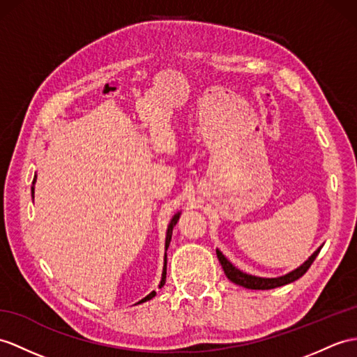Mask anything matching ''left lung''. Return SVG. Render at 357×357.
<instances>
[{"instance_id":"8db88e82","label":"left lung","mask_w":357,"mask_h":357,"mask_svg":"<svg viewBox=\"0 0 357 357\" xmlns=\"http://www.w3.org/2000/svg\"><path fill=\"white\" fill-rule=\"evenodd\" d=\"M319 251H321V247L300 268H297V269H295V271L286 274V275L277 277V279H264V277L250 275V274H245V273L239 271L238 268H234L229 262V260L224 257V255L221 253L220 250H216V256H218L220 264H221V266L224 269V274L227 275V279L230 282L236 283L239 286H244V288H247V289H274V288H279V286L292 283V282H295L297 279H300L301 275L306 274V271L310 268V265L314 264V260L317 259Z\"/></svg>"}]
</instances>
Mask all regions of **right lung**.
Returning a JSON list of instances; mask_svg holds the SVG:
<instances>
[{
	"label": "right lung",
	"mask_w": 357,
	"mask_h": 357,
	"mask_svg": "<svg viewBox=\"0 0 357 357\" xmlns=\"http://www.w3.org/2000/svg\"><path fill=\"white\" fill-rule=\"evenodd\" d=\"M34 181H36V176H34V178H33V185H34ZM31 194H34V188H31ZM178 218H180V213H176L172 216V220H171V222H169V225H168V231H167V241H165V248L168 250V247H169V242H171V236H172V229H174V225L177 224V221H178ZM165 282H167V255H165V265H163V273H162V280H160V284H159V288H162V286L165 284ZM155 295V291H153L151 294H149L146 295L145 298H142L141 301L139 303H144V301H146V300H151L153 297Z\"/></svg>",
	"instance_id": "1"
}]
</instances>
